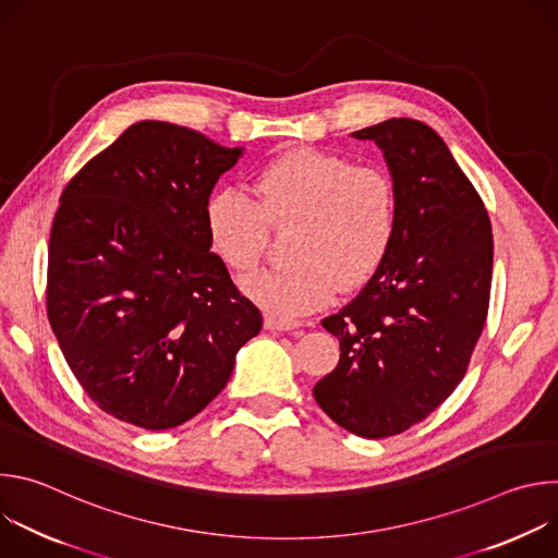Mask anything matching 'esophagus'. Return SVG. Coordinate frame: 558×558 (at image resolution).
Segmentation results:
<instances>
[{"mask_svg": "<svg viewBox=\"0 0 558 558\" xmlns=\"http://www.w3.org/2000/svg\"><path fill=\"white\" fill-rule=\"evenodd\" d=\"M298 327H300V323L289 320V317H276V315L265 317V329L267 331H291V329H298Z\"/></svg>", "mask_w": 558, "mask_h": 558, "instance_id": "1", "label": "esophagus"}]
</instances>
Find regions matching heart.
<instances>
[{
	"instance_id": "b5f03b06",
	"label": "heart",
	"mask_w": 558,
	"mask_h": 558,
	"mask_svg": "<svg viewBox=\"0 0 558 558\" xmlns=\"http://www.w3.org/2000/svg\"><path fill=\"white\" fill-rule=\"evenodd\" d=\"M252 192L254 198L233 187L211 192L203 220L211 252L238 278L258 269L269 227H293L289 265L247 282L271 313L302 315L327 304L336 289H360L392 247L397 190L381 168L293 147L258 168Z\"/></svg>"
}]
</instances>
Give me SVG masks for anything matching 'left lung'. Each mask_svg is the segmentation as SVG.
<instances>
[{"label": "left lung", "instance_id": "obj_1", "mask_svg": "<svg viewBox=\"0 0 558 558\" xmlns=\"http://www.w3.org/2000/svg\"><path fill=\"white\" fill-rule=\"evenodd\" d=\"M353 136L384 151L397 231L377 274L323 320L342 353L313 397L338 426L381 439L426 420L463 379L490 304L493 225L426 123L388 119Z\"/></svg>", "mask_w": 558, "mask_h": 558}]
</instances>
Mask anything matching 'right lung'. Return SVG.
<instances>
[{"instance_id":"1","label":"right lung","mask_w":558,"mask_h":558,"mask_svg":"<svg viewBox=\"0 0 558 558\" xmlns=\"http://www.w3.org/2000/svg\"><path fill=\"white\" fill-rule=\"evenodd\" d=\"M241 147L138 121L78 170L52 220L46 311L108 415L166 430L225 388L263 313L209 252L203 209Z\"/></svg>"}]
</instances>
